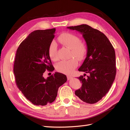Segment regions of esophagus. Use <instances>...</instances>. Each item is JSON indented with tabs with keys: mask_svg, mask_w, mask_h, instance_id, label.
<instances>
[{
	"mask_svg": "<svg viewBox=\"0 0 130 130\" xmlns=\"http://www.w3.org/2000/svg\"><path fill=\"white\" fill-rule=\"evenodd\" d=\"M72 78H73L72 77L70 76H69V75H68V76H67V79H68V80H69L71 79H72Z\"/></svg>",
	"mask_w": 130,
	"mask_h": 130,
	"instance_id": "esophagus-1",
	"label": "esophagus"
}]
</instances>
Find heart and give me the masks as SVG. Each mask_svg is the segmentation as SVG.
<instances>
[{
  "label": "heart",
  "instance_id": "heart-1",
  "mask_svg": "<svg viewBox=\"0 0 130 130\" xmlns=\"http://www.w3.org/2000/svg\"><path fill=\"white\" fill-rule=\"evenodd\" d=\"M60 42L67 47L70 48V59L67 61H61L56 64V69L60 73L70 74L78 67V60L84 59L87 54V46L82 42L78 36L70 33H63L59 37ZM48 54L51 60H58L57 46L55 41H52L48 48Z\"/></svg>",
  "mask_w": 130,
  "mask_h": 130
}]
</instances>
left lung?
Here are the masks:
<instances>
[{
    "label": "left lung",
    "instance_id": "1",
    "mask_svg": "<svg viewBox=\"0 0 130 130\" xmlns=\"http://www.w3.org/2000/svg\"><path fill=\"white\" fill-rule=\"evenodd\" d=\"M68 28L80 32L88 48L87 57L78 70L88 75L84 78V74L78 78L82 85L75 94L85 103H95L108 92L115 80L116 74L115 49L106 35L87 24Z\"/></svg>",
    "mask_w": 130,
    "mask_h": 130
}]
</instances>
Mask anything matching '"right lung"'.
I'll return each instance as SVG.
<instances>
[{"instance_id":"obj_1","label":"right lung","mask_w":130,"mask_h":130,"mask_svg":"<svg viewBox=\"0 0 130 130\" xmlns=\"http://www.w3.org/2000/svg\"><path fill=\"white\" fill-rule=\"evenodd\" d=\"M55 28L36 30L21 42L17 50L13 71L16 85L24 96L36 106H45L56 99L59 88L67 81L64 74L56 73L45 79L46 70L54 68L48 54Z\"/></svg>"}]
</instances>
